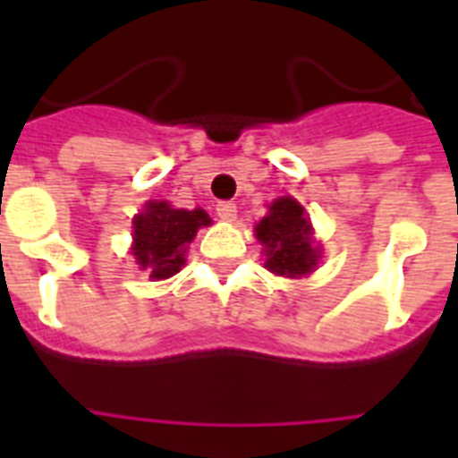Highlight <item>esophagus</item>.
<instances>
[{
  "label": "esophagus",
  "mask_w": 458,
  "mask_h": 458,
  "mask_svg": "<svg viewBox=\"0 0 458 458\" xmlns=\"http://www.w3.org/2000/svg\"><path fill=\"white\" fill-rule=\"evenodd\" d=\"M217 216H220V220L225 222H232L233 217H236V204H232V201H220V204L216 206Z\"/></svg>",
  "instance_id": "obj_1"
}]
</instances>
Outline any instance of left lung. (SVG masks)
<instances>
[{
	"instance_id": "8db88e82",
	"label": "left lung",
	"mask_w": 458,
	"mask_h": 458,
	"mask_svg": "<svg viewBox=\"0 0 458 458\" xmlns=\"http://www.w3.org/2000/svg\"><path fill=\"white\" fill-rule=\"evenodd\" d=\"M311 225L305 208L291 197L273 201L270 213L257 225V238L266 248V268L275 275H307L317 266L311 248Z\"/></svg>"
}]
</instances>
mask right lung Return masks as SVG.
I'll use <instances>...</instances> for the list:
<instances>
[{
	"label": "right lung",
	"instance_id": "right-lung-1",
	"mask_svg": "<svg viewBox=\"0 0 458 458\" xmlns=\"http://www.w3.org/2000/svg\"><path fill=\"white\" fill-rule=\"evenodd\" d=\"M210 217L201 208H172L167 201H148L144 213L135 217L132 257L153 279L172 277L185 264V245L192 242L199 226H208Z\"/></svg>",
	"mask_w": 458,
	"mask_h": 458
}]
</instances>
